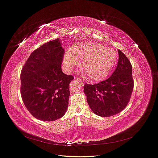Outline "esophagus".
I'll return each instance as SVG.
<instances>
[{
	"label": "esophagus",
	"mask_w": 158,
	"mask_h": 158,
	"mask_svg": "<svg viewBox=\"0 0 158 158\" xmlns=\"http://www.w3.org/2000/svg\"><path fill=\"white\" fill-rule=\"evenodd\" d=\"M75 81H76V82H80L81 84L83 85V82H82L80 79L77 78V77H75Z\"/></svg>",
	"instance_id": "34e87169"
}]
</instances>
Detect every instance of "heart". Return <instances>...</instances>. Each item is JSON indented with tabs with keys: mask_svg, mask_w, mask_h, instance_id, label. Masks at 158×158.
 Here are the masks:
<instances>
[{
	"mask_svg": "<svg viewBox=\"0 0 158 158\" xmlns=\"http://www.w3.org/2000/svg\"><path fill=\"white\" fill-rule=\"evenodd\" d=\"M117 53L113 48L94 43H81L66 51L63 63L69 71L81 61V68L87 79L99 81L105 79L117 60Z\"/></svg>",
	"mask_w": 158,
	"mask_h": 158,
	"instance_id": "1",
	"label": "heart"
}]
</instances>
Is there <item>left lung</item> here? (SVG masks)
I'll list each match as a JSON object with an SVG mask.
<instances>
[{
  "label": "left lung",
  "mask_w": 158,
  "mask_h": 158,
  "mask_svg": "<svg viewBox=\"0 0 158 158\" xmlns=\"http://www.w3.org/2000/svg\"><path fill=\"white\" fill-rule=\"evenodd\" d=\"M119 59L110 77L95 85L85 84L84 92L92 111L98 116L109 117L127 106L133 90L132 65L121 51Z\"/></svg>",
  "instance_id": "left-lung-1"
}]
</instances>
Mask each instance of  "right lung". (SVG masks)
<instances>
[{"instance_id":"add662e5","label":"right lung","mask_w":158,"mask_h":158,"mask_svg":"<svg viewBox=\"0 0 158 158\" xmlns=\"http://www.w3.org/2000/svg\"><path fill=\"white\" fill-rule=\"evenodd\" d=\"M59 38L32 52L21 72V95L25 106L36 118L54 121L69 106V86L73 79L61 70L64 49Z\"/></svg>"}]
</instances>
